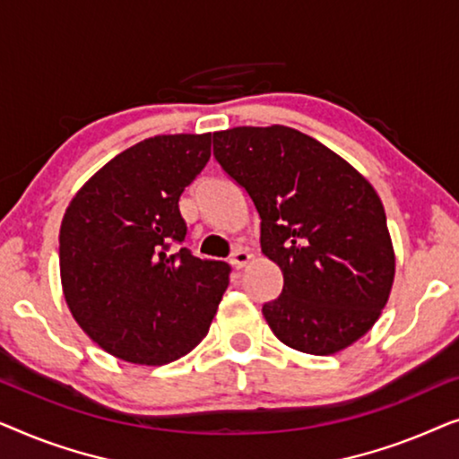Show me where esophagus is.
Segmentation results:
<instances>
[{"label": "esophagus", "mask_w": 459, "mask_h": 459, "mask_svg": "<svg viewBox=\"0 0 459 459\" xmlns=\"http://www.w3.org/2000/svg\"><path fill=\"white\" fill-rule=\"evenodd\" d=\"M248 261H250V255H248L244 248H236L234 253H231V259H230V263H231V265H234L236 269H242L244 265H247Z\"/></svg>", "instance_id": "1"}]
</instances>
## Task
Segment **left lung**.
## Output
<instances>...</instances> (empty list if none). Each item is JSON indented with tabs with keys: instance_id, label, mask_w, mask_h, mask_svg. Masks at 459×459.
<instances>
[{
	"instance_id": "8db88e82",
	"label": "left lung",
	"mask_w": 459,
	"mask_h": 459,
	"mask_svg": "<svg viewBox=\"0 0 459 459\" xmlns=\"http://www.w3.org/2000/svg\"><path fill=\"white\" fill-rule=\"evenodd\" d=\"M212 154L261 217V250L284 288L263 305L288 347L332 355L366 334L385 309L394 253L369 181L313 137L284 125L212 134Z\"/></svg>"
}]
</instances>
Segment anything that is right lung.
Instances as JSON below:
<instances>
[{
	"label": "right lung",
	"instance_id": "obj_1",
	"mask_svg": "<svg viewBox=\"0 0 459 459\" xmlns=\"http://www.w3.org/2000/svg\"><path fill=\"white\" fill-rule=\"evenodd\" d=\"M211 159V134L156 135L117 154L71 200L60 278L73 317L118 359L162 366L209 332L231 267L184 247L179 196Z\"/></svg>",
	"mask_w": 459,
	"mask_h": 459
}]
</instances>
